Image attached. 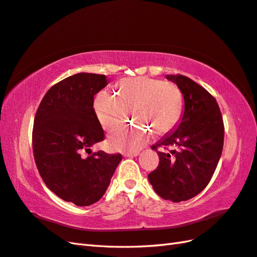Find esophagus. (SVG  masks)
Segmentation results:
<instances>
[{"mask_svg":"<svg viewBox=\"0 0 257 257\" xmlns=\"http://www.w3.org/2000/svg\"><path fill=\"white\" fill-rule=\"evenodd\" d=\"M123 157L124 158H133V157H138L139 156V152L138 151H135V152H123Z\"/></svg>","mask_w":257,"mask_h":257,"instance_id":"1","label":"esophagus"}]
</instances>
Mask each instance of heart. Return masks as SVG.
Masks as SVG:
<instances>
[{
  "label": "heart",
  "mask_w": 257,
  "mask_h": 257,
  "mask_svg": "<svg viewBox=\"0 0 257 257\" xmlns=\"http://www.w3.org/2000/svg\"><path fill=\"white\" fill-rule=\"evenodd\" d=\"M116 95L100 91L94 99V111L104 130L117 129L128 110L142 124L124 127L110 137L116 150L136 151L154 136H162L175 127L182 115L183 94L175 83L147 76L122 79L116 84Z\"/></svg>",
  "instance_id": "1"
}]
</instances>
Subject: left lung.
Wrapping results in <instances>:
<instances>
[{"instance_id": "8db88e82", "label": "left lung", "mask_w": 257, "mask_h": 257, "mask_svg": "<svg viewBox=\"0 0 257 257\" xmlns=\"http://www.w3.org/2000/svg\"><path fill=\"white\" fill-rule=\"evenodd\" d=\"M180 87L184 111L176 126L153 150L175 147L170 152L158 151L160 163L148 175L160 197L180 202L198 195L210 182L223 148L224 127L217 100L206 89L184 75H166Z\"/></svg>"}]
</instances>
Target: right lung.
I'll list each match as a JSON object with an SVG mask.
<instances>
[{
  "label": "right lung",
  "mask_w": 257,
  "mask_h": 257,
  "mask_svg": "<svg viewBox=\"0 0 257 257\" xmlns=\"http://www.w3.org/2000/svg\"><path fill=\"white\" fill-rule=\"evenodd\" d=\"M103 74L76 73L46 93L35 116L33 150L47 187L76 206H89L104 196L121 154L94 152L104 130L93 108L94 95L108 84ZM89 152L91 156L84 153Z\"/></svg>",
  "instance_id": "right-lung-1"
}]
</instances>
